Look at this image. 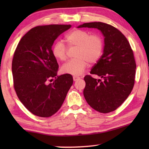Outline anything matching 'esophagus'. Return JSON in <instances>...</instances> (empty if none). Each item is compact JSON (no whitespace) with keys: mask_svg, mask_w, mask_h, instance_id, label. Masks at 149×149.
<instances>
[{"mask_svg":"<svg viewBox=\"0 0 149 149\" xmlns=\"http://www.w3.org/2000/svg\"><path fill=\"white\" fill-rule=\"evenodd\" d=\"M79 79H80V77H77V76H74V77H73V80H74V81L79 80Z\"/></svg>","mask_w":149,"mask_h":149,"instance_id":"1","label":"esophagus"}]
</instances>
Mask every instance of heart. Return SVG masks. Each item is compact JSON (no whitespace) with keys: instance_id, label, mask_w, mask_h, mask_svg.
Returning a JSON list of instances; mask_svg holds the SVG:
<instances>
[{"instance_id":"obj_1","label":"heart","mask_w":149,"mask_h":149,"mask_svg":"<svg viewBox=\"0 0 149 149\" xmlns=\"http://www.w3.org/2000/svg\"><path fill=\"white\" fill-rule=\"evenodd\" d=\"M66 40L70 47H77L76 58L67 62L61 68L64 74L79 76L84 72L88 62L94 64L102 56L104 49V40L99 34H91L87 30L76 29L66 36ZM53 56L58 60L66 59L68 49L62 40H58L52 46Z\"/></svg>"}]
</instances>
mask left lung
<instances>
[{"label":"left lung","mask_w":149,"mask_h":149,"mask_svg":"<svg viewBox=\"0 0 149 149\" xmlns=\"http://www.w3.org/2000/svg\"><path fill=\"white\" fill-rule=\"evenodd\" d=\"M94 28L104 36V49L90 74L84 77L83 95L91 108L102 113L115 111L127 98L135 83L136 64L130 42L121 31L103 22L85 23L78 28Z\"/></svg>","instance_id":"8db88e82"}]
</instances>
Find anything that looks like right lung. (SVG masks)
Segmentation results:
<instances>
[{
  "instance_id": "1",
  "label": "right lung",
  "mask_w": 149,
  "mask_h": 149,
  "mask_svg": "<svg viewBox=\"0 0 149 149\" xmlns=\"http://www.w3.org/2000/svg\"><path fill=\"white\" fill-rule=\"evenodd\" d=\"M70 27V24L36 26L21 38L14 52V89L21 102L34 115H54L72 86V75L57 76L59 65L52 52L55 40Z\"/></svg>"
}]
</instances>
